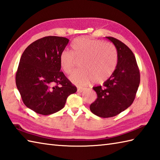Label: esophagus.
<instances>
[{
    "label": "esophagus",
    "mask_w": 160,
    "mask_h": 160,
    "mask_svg": "<svg viewBox=\"0 0 160 160\" xmlns=\"http://www.w3.org/2000/svg\"><path fill=\"white\" fill-rule=\"evenodd\" d=\"M85 90H86V88H78L77 92H83Z\"/></svg>",
    "instance_id": "1"
}]
</instances>
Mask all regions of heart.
<instances>
[{
	"instance_id": "1",
	"label": "heart",
	"mask_w": 160,
	"mask_h": 160,
	"mask_svg": "<svg viewBox=\"0 0 160 160\" xmlns=\"http://www.w3.org/2000/svg\"><path fill=\"white\" fill-rule=\"evenodd\" d=\"M71 52L62 51L59 63L65 73L70 74L76 61H80L81 69L74 71L70 81L77 86H84L95 81L103 83L115 70L117 57L115 47L103 41L81 37L74 39L71 44Z\"/></svg>"
}]
</instances>
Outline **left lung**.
I'll use <instances>...</instances> for the list:
<instances>
[{"instance_id":"left-lung-1","label":"left lung","mask_w":160,"mask_h":160,"mask_svg":"<svg viewBox=\"0 0 160 160\" xmlns=\"http://www.w3.org/2000/svg\"><path fill=\"white\" fill-rule=\"evenodd\" d=\"M106 38L117 48V64L103 86L93 87L97 98L90 106L91 112L103 118L116 116L130 106L140 83L139 70L131 50L118 39Z\"/></svg>"}]
</instances>
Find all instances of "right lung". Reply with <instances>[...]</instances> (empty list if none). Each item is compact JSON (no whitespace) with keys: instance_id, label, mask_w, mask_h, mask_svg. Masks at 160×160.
I'll list each match as a JSON object with an SVG mask.
<instances>
[{"instance_id":"1","label":"right lung","mask_w":160,"mask_h":160,"mask_svg":"<svg viewBox=\"0 0 160 160\" xmlns=\"http://www.w3.org/2000/svg\"><path fill=\"white\" fill-rule=\"evenodd\" d=\"M69 39L49 36L35 41L25 49L16 73V87L22 102L43 115L64 107L77 87L61 70L59 56Z\"/></svg>"}]
</instances>
